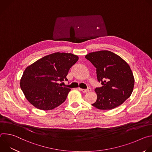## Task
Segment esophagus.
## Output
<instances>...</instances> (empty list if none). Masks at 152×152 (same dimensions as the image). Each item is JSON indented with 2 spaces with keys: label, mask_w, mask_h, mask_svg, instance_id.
<instances>
[{
  "label": "esophagus",
  "mask_w": 152,
  "mask_h": 152,
  "mask_svg": "<svg viewBox=\"0 0 152 152\" xmlns=\"http://www.w3.org/2000/svg\"><path fill=\"white\" fill-rule=\"evenodd\" d=\"M79 90L82 91L83 93H88V92L90 91H91V88H88L87 89H81V88H79Z\"/></svg>",
  "instance_id": "obj_1"
}]
</instances>
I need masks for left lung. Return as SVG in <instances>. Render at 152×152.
<instances>
[{
	"instance_id": "1",
	"label": "left lung",
	"mask_w": 152,
	"mask_h": 152,
	"mask_svg": "<svg viewBox=\"0 0 152 152\" xmlns=\"http://www.w3.org/2000/svg\"><path fill=\"white\" fill-rule=\"evenodd\" d=\"M96 68L99 82L95 89L97 100L92 105L102 110H110L121 105L131 96L134 77L128 64L117 55L108 50L91 52L85 56Z\"/></svg>"
}]
</instances>
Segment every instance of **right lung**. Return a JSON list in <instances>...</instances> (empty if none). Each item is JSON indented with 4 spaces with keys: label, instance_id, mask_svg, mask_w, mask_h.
<instances>
[{
    "label": "right lung",
    "instance_id": "1",
    "mask_svg": "<svg viewBox=\"0 0 152 152\" xmlns=\"http://www.w3.org/2000/svg\"><path fill=\"white\" fill-rule=\"evenodd\" d=\"M72 53H54L28 66L20 80V87L26 99L41 110H51L66 100L70 88L58 81L68 80L69 71L78 61Z\"/></svg>",
    "mask_w": 152,
    "mask_h": 152
}]
</instances>
